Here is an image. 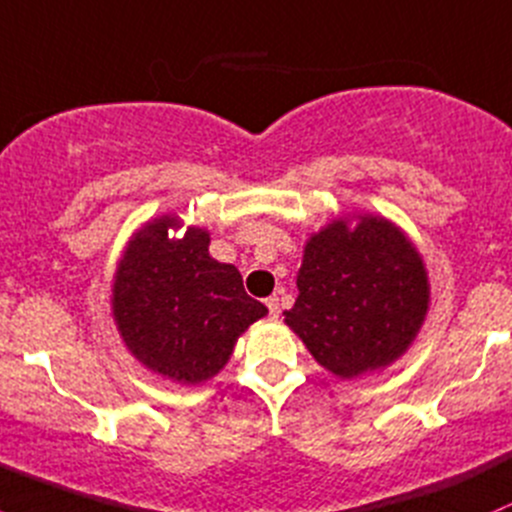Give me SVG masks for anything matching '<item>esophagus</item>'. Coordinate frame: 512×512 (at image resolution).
I'll use <instances>...</instances> for the list:
<instances>
[{
  "label": "esophagus",
  "mask_w": 512,
  "mask_h": 512,
  "mask_svg": "<svg viewBox=\"0 0 512 512\" xmlns=\"http://www.w3.org/2000/svg\"><path fill=\"white\" fill-rule=\"evenodd\" d=\"M266 307H268V315H271V317H278L280 315V302H278L276 295L266 298Z\"/></svg>",
  "instance_id": "1"
}]
</instances>
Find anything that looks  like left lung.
Instances as JSON below:
<instances>
[{"label": "left lung", "mask_w": 512, "mask_h": 512, "mask_svg": "<svg viewBox=\"0 0 512 512\" xmlns=\"http://www.w3.org/2000/svg\"><path fill=\"white\" fill-rule=\"evenodd\" d=\"M298 300L285 322L339 378L393 364L420 332L430 302L425 263L383 217L332 222L305 246Z\"/></svg>", "instance_id": "8db88e82"}]
</instances>
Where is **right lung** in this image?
Listing matches in <instances>:
<instances>
[{
    "label": "right lung",
    "instance_id": "add662e5",
    "mask_svg": "<svg viewBox=\"0 0 512 512\" xmlns=\"http://www.w3.org/2000/svg\"><path fill=\"white\" fill-rule=\"evenodd\" d=\"M175 217L148 222L119 263L112 310L126 346L141 364L178 383L207 381L232 356L236 339L266 315L249 298L232 263L210 256V234Z\"/></svg>",
    "mask_w": 512,
    "mask_h": 512
}]
</instances>
